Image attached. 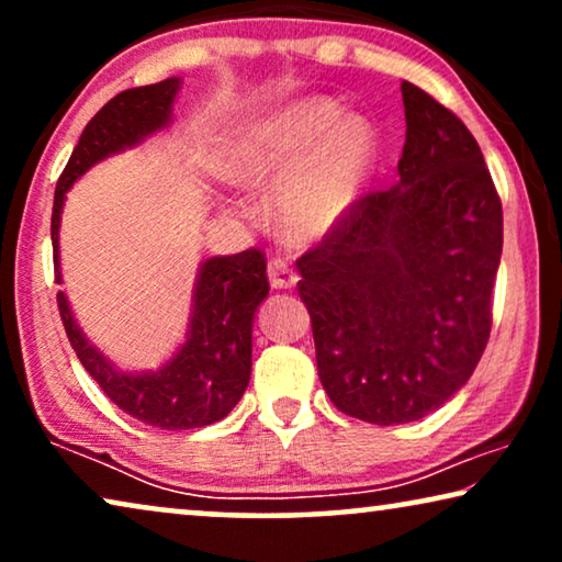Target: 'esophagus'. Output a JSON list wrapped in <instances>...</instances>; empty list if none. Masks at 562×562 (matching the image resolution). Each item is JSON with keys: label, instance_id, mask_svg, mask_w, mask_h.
<instances>
[{"label": "esophagus", "instance_id": "obj_1", "mask_svg": "<svg viewBox=\"0 0 562 562\" xmlns=\"http://www.w3.org/2000/svg\"><path fill=\"white\" fill-rule=\"evenodd\" d=\"M268 281H271L273 289H294L296 286V273L291 271V266L286 260L281 258H273L271 263H268Z\"/></svg>", "mask_w": 562, "mask_h": 562}]
</instances>
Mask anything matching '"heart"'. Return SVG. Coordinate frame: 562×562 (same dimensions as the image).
<instances>
[{"label": "heart", "mask_w": 562, "mask_h": 562, "mask_svg": "<svg viewBox=\"0 0 562 562\" xmlns=\"http://www.w3.org/2000/svg\"><path fill=\"white\" fill-rule=\"evenodd\" d=\"M329 99L296 104L260 125L235 153L243 187H266L307 156L281 183L279 217L299 240L327 235L358 202L379 153L375 130L363 117L340 120Z\"/></svg>", "instance_id": "1"}]
</instances>
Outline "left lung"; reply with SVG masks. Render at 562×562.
I'll use <instances>...</instances> for the list:
<instances>
[{
    "label": "left lung",
    "instance_id": "8db88e82",
    "mask_svg": "<svg viewBox=\"0 0 562 562\" xmlns=\"http://www.w3.org/2000/svg\"><path fill=\"white\" fill-rule=\"evenodd\" d=\"M398 181L360 196L296 260L317 371L337 409L404 425L471 379L491 333L502 199L463 122L402 83Z\"/></svg>",
    "mask_w": 562,
    "mask_h": 562
}]
</instances>
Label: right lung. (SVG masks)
Instances as JSON below:
<instances>
[{"instance_id": "add662e5", "label": "right lung", "mask_w": 562, "mask_h": 562, "mask_svg": "<svg viewBox=\"0 0 562 562\" xmlns=\"http://www.w3.org/2000/svg\"><path fill=\"white\" fill-rule=\"evenodd\" d=\"M181 79L120 91L83 127L53 196L50 240L56 283H60L58 227L66 191L91 166L114 153L133 148L171 122ZM268 296L266 256L256 248L237 256L206 258L199 266L187 342L158 371L125 373L104 358L76 325L64 291L58 312L68 342L99 389L130 417L160 429H194L225 419L240 402L252 366V317Z\"/></svg>"}]
</instances>
